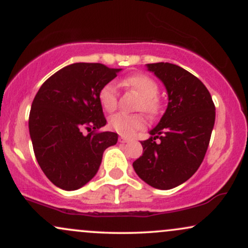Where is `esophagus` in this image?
I'll list each match as a JSON object with an SVG mask.
<instances>
[{"label": "esophagus", "instance_id": "obj_1", "mask_svg": "<svg viewBox=\"0 0 248 248\" xmlns=\"http://www.w3.org/2000/svg\"><path fill=\"white\" fill-rule=\"evenodd\" d=\"M119 141H120L121 143H128V142H130L132 140H130V139H127V138H124V136H121V138L119 139Z\"/></svg>", "mask_w": 248, "mask_h": 248}]
</instances>
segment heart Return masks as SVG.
Returning <instances> with one entry per match:
<instances>
[{"mask_svg":"<svg viewBox=\"0 0 248 248\" xmlns=\"http://www.w3.org/2000/svg\"><path fill=\"white\" fill-rule=\"evenodd\" d=\"M124 86L132 88L141 96V107L149 113H156L158 109V101L156 95L158 86L150 77L135 75L124 80ZM99 102L106 112H113L118 105V91L113 82H108L101 87L99 92ZM146 126V118L141 114H126L118 113L109 119V127L124 136H132Z\"/></svg>","mask_w":248,"mask_h":248,"instance_id":"obj_1","label":"heart"}]
</instances>
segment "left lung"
<instances>
[{"label": "left lung", "mask_w": 248, "mask_h": 248, "mask_svg": "<svg viewBox=\"0 0 248 248\" xmlns=\"http://www.w3.org/2000/svg\"><path fill=\"white\" fill-rule=\"evenodd\" d=\"M166 86L168 106L160 122L142 141V156L133 168L142 181L160 190L181 186L204 160L215 126L211 94L197 77L170 62L147 64ZM160 140L155 142V139Z\"/></svg>", "instance_id": "1"}]
</instances>
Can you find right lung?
I'll return each instance as SVG.
<instances>
[{
  "mask_svg": "<svg viewBox=\"0 0 248 248\" xmlns=\"http://www.w3.org/2000/svg\"><path fill=\"white\" fill-rule=\"evenodd\" d=\"M120 71L99 62H75L51 76L37 92L30 138L39 167L56 186L73 191L87 184L98 172L105 149L118 142L116 133L96 130L107 122L99 92Z\"/></svg>",
  "mask_w": 248,
  "mask_h": 248,
  "instance_id": "right-lung-1",
  "label": "right lung"
}]
</instances>
